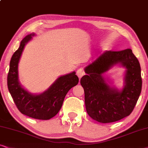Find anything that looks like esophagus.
Wrapping results in <instances>:
<instances>
[{
  "mask_svg": "<svg viewBox=\"0 0 148 148\" xmlns=\"http://www.w3.org/2000/svg\"><path fill=\"white\" fill-rule=\"evenodd\" d=\"M76 74H77V76H78V78H79L80 79L82 76H83L84 75V72H83V70H82L81 68L78 69V70H77V72H76Z\"/></svg>",
  "mask_w": 148,
  "mask_h": 148,
  "instance_id": "esophagus-1",
  "label": "esophagus"
}]
</instances>
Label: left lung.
Wrapping results in <instances>:
<instances>
[{"label":"left lung","mask_w":148,"mask_h":148,"mask_svg":"<svg viewBox=\"0 0 148 148\" xmlns=\"http://www.w3.org/2000/svg\"><path fill=\"white\" fill-rule=\"evenodd\" d=\"M126 69L124 85L118 89L103 74L114 66ZM80 79L85 91L86 111L100 123H111L132 113L141 91V67L131 49L106 51L85 67Z\"/></svg>","instance_id":"obj_1"}]
</instances>
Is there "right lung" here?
Instances as JSON below:
<instances>
[{
  "mask_svg": "<svg viewBox=\"0 0 148 148\" xmlns=\"http://www.w3.org/2000/svg\"><path fill=\"white\" fill-rule=\"evenodd\" d=\"M35 35L33 33L24 37L13 55L9 64L7 86L17 108L22 114L34 119L47 120L59 113L67 93L77 85L79 80L74 71L59 76L42 93H31L24 89L19 81L18 64L24 47Z\"/></svg>",
  "mask_w": 148,
  "mask_h": 148,
  "instance_id": "1",
  "label": "right lung"
}]
</instances>
